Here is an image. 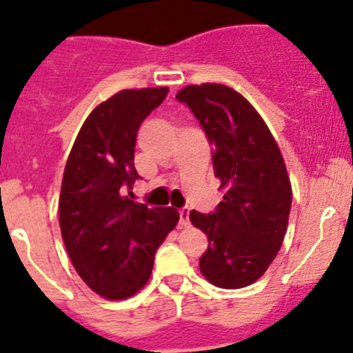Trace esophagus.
<instances>
[{
  "mask_svg": "<svg viewBox=\"0 0 353 353\" xmlns=\"http://www.w3.org/2000/svg\"><path fill=\"white\" fill-rule=\"evenodd\" d=\"M179 223H181V227H188L190 225V209L188 208H183L179 211Z\"/></svg>",
  "mask_w": 353,
  "mask_h": 353,
  "instance_id": "34e87169",
  "label": "esophagus"
}]
</instances>
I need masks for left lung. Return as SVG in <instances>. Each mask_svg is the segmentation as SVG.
<instances>
[{"instance_id":"8db88e82","label":"left lung","mask_w":353,"mask_h":353,"mask_svg":"<svg viewBox=\"0 0 353 353\" xmlns=\"http://www.w3.org/2000/svg\"><path fill=\"white\" fill-rule=\"evenodd\" d=\"M208 135L223 200L190 220L209 239L200 272L220 288L255 283L278 255L288 225L292 186L274 137L243 94L223 84L186 85L176 94Z\"/></svg>"}]
</instances>
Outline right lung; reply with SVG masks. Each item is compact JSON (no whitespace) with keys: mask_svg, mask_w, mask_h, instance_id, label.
Segmentation results:
<instances>
[{"mask_svg":"<svg viewBox=\"0 0 353 353\" xmlns=\"http://www.w3.org/2000/svg\"><path fill=\"white\" fill-rule=\"evenodd\" d=\"M169 88L123 90L100 103L70 151L59 195V227L84 283L105 299H126L148 283L154 253L179 212L133 202L135 141Z\"/></svg>","mask_w":353,"mask_h":353,"instance_id":"obj_1","label":"right lung"}]
</instances>
